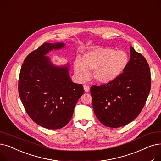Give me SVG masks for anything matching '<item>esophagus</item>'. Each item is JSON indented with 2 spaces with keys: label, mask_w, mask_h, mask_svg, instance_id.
Masks as SVG:
<instances>
[{
  "label": "esophagus",
  "mask_w": 161,
  "mask_h": 161,
  "mask_svg": "<svg viewBox=\"0 0 161 161\" xmlns=\"http://www.w3.org/2000/svg\"><path fill=\"white\" fill-rule=\"evenodd\" d=\"M83 88H84V90H85V92H89L90 87H89V86L84 85V86H83Z\"/></svg>",
  "instance_id": "34e87169"
}]
</instances>
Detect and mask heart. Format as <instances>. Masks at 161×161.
<instances>
[{"mask_svg":"<svg viewBox=\"0 0 161 161\" xmlns=\"http://www.w3.org/2000/svg\"><path fill=\"white\" fill-rule=\"evenodd\" d=\"M128 63V57L124 51L113 48H97L86 53L82 60L77 57L74 68L78 78L85 81L90 77V71H94L95 78L101 83H107L116 79Z\"/></svg>","mask_w":161,"mask_h":161,"instance_id":"heart-1","label":"heart"}]
</instances>
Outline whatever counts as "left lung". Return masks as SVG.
Returning a JSON list of instances; mask_svg holds the SVG:
<instances>
[{
	"mask_svg": "<svg viewBox=\"0 0 161 161\" xmlns=\"http://www.w3.org/2000/svg\"><path fill=\"white\" fill-rule=\"evenodd\" d=\"M130 56L127 66L116 79L91 87L95 114L109 128H119L135 120L150 92L151 78L147 62L132 47Z\"/></svg>",
	"mask_w": 161,
	"mask_h": 161,
	"instance_id": "obj_1",
	"label": "left lung"
}]
</instances>
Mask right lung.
I'll return each instance as SVG.
<instances>
[{
    "label": "right lung",
    "mask_w": 161,
    "mask_h": 161,
    "mask_svg": "<svg viewBox=\"0 0 161 161\" xmlns=\"http://www.w3.org/2000/svg\"><path fill=\"white\" fill-rule=\"evenodd\" d=\"M64 46L62 43H43L27 56L19 72L18 92L26 113L34 122L47 129L64 127L84 93L81 84L72 81L68 66H55L45 57Z\"/></svg>",
    "instance_id": "1"
}]
</instances>
